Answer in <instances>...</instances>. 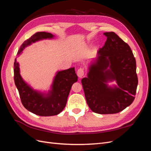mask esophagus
<instances>
[{"label": "esophagus", "instance_id": "1", "mask_svg": "<svg viewBox=\"0 0 151 151\" xmlns=\"http://www.w3.org/2000/svg\"><path fill=\"white\" fill-rule=\"evenodd\" d=\"M77 76H78V77H79V78H82L84 75V69L83 68H80L78 69V70H77Z\"/></svg>", "mask_w": 151, "mask_h": 151}]
</instances>
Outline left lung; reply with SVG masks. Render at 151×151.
<instances>
[{
  "label": "left lung",
  "instance_id": "left-lung-1",
  "mask_svg": "<svg viewBox=\"0 0 151 151\" xmlns=\"http://www.w3.org/2000/svg\"><path fill=\"white\" fill-rule=\"evenodd\" d=\"M104 47L88 65V77L81 81L86 102L93 112L122 111L135 99L138 78L130 47L114 32H107ZM115 80L116 85L107 83Z\"/></svg>",
  "mask_w": 151,
  "mask_h": 151
}]
</instances>
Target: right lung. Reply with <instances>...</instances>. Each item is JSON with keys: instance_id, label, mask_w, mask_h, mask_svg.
<instances>
[{"instance_id": "add662e5", "label": "right lung", "mask_w": 151, "mask_h": 151, "mask_svg": "<svg viewBox=\"0 0 151 151\" xmlns=\"http://www.w3.org/2000/svg\"><path fill=\"white\" fill-rule=\"evenodd\" d=\"M54 35L47 32H38L22 44L17 56L32 43L40 40L53 39ZM14 82L19 91L21 102L24 107L35 115L42 116L57 115L60 113L67 103L72 84L77 81L75 68L57 71L48 92L34 89L22 79L20 74L19 64L15 59L14 64Z\"/></svg>"}]
</instances>
